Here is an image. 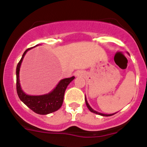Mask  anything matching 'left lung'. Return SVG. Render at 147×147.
Returning a JSON list of instances; mask_svg holds the SVG:
<instances>
[{"label":"left lung","instance_id":"8db88e82","mask_svg":"<svg viewBox=\"0 0 147 147\" xmlns=\"http://www.w3.org/2000/svg\"><path fill=\"white\" fill-rule=\"evenodd\" d=\"M85 103H86L87 107H88V108L89 109L90 111H91L92 113H96V114H98V115H102V116H110V115H114V114H115V113H113V114H103V113H98V112H97V111H96V110H93V109H92L91 107H90V105H89V104L88 103V101H87V99H86V97H85Z\"/></svg>","mask_w":147,"mask_h":147}]
</instances>
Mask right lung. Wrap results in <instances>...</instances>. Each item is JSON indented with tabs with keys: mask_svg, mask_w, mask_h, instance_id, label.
I'll return each instance as SVG.
<instances>
[{
	"mask_svg": "<svg viewBox=\"0 0 147 147\" xmlns=\"http://www.w3.org/2000/svg\"><path fill=\"white\" fill-rule=\"evenodd\" d=\"M36 45V46H37ZM30 49H26L23 53L20 62H18L16 68V88L18 96L23 103L29 107L32 111L40 115H46L51 113L55 112L61 107L63 102L65 91L70 82L74 80V76L66 78L60 80L58 85L51 93L41 96H29L26 94L22 90L19 80V71L21 62L26 52Z\"/></svg>",
	"mask_w": 147,
	"mask_h": 147,
	"instance_id": "1",
	"label": "right lung"
}]
</instances>
